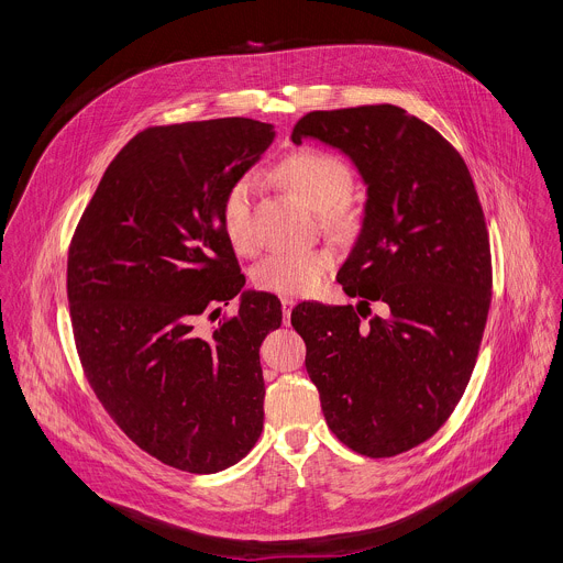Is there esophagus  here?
Wrapping results in <instances>:
<instances>
[{"instance_id": "obj_1", "label": "esophagus", "mask_w": 563, "mask_h": 563, "mask_svg": "<svg viewBox=\"0 0 563 563\" xmlns=\"http://www.w3.org/2000/svg\"><path fill=\"white\" fill-rule=\"evenodd\" d=\"M294 298H280V307H283V323L289 325V318H291V309H294Z\"/></svg>"}]
</instances>
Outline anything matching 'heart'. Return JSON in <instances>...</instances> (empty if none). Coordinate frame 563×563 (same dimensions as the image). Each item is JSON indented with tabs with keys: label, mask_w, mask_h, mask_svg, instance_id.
Segmentation results:
<instances>
[{
	"label": "heart",
	"mask_w": 563,
	"mask_h": 563,
	"mask_svg": "<svg viewBox=\"0 0 563 563\" xmlns=\"http://www.w3.org/2000/svg\"><path fill=\"white\" fill-rule=\"evenodd\" d=\"M278 178L311 209L320 220L341 235H352L363 224V211L347 198L352 191V169L336 153L323 148H300L289 153L276 169ZM254 176L235 178L220 202V222L229 245L238 254H254L258 240L254 233ZM334 267L328 250L276 252L252 269V285L258 291L278 296H309L325 283Z\"/></svg>",
	"instance_id": "1"
}]
</instances>
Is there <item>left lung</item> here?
Here are the masks:
<instances>
[{"label": "left lung", "instance_id": "obj_1", "mask_svg": "<svg viewBox=\"0 0 563 563\" xmlns=\"http://www.w3.org/2000/svg\"><path fill=\"white\" fill-rule=\"evenodd\" d=\"M302 137L354 159L367 205L339 272L361 302H302L291 325L336 439L396 456L437 434L472 376L493 296L486 216L459 151L400 107L311 111L294 126ZM374 299L386 313L368 321Z\"/></svg>", "mask_w": 563, "mask_h": 563}]
</instances>
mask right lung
I'll return each mask as SVG.
<instances>
[{
	"mask_svg": "<svg viewBox=\"0 0 563 563\" xmlns=\"http://www.w3.org/2000/svg\"><path fill=\"white\" fill-rule=\"evenodd\" d=\"M276 131L250 118L148 126L104 172L68 247L66 296L85 376L118 428L146 454L191 472H220L263 432V339L280 302L245 291L222 231L227 187Z\"/></svg>",
	"mask_w": 563,
	"mask_h": 563,
	"instance_id": "1",
	"label": "right lung"
}]
</instances>
